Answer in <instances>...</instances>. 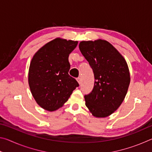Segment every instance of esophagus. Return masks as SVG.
Listing matches in <instances>:
<instances>
[{"mask_svg": "<svg viewBox=\"0 0 152 152\" xmlns=\"http://www.w3.org/2000/svg\"><path fill=\"white\" fill-rule=\"evenodd\" d=\"M77 81H78V82L79 84H81V78H80V77H78V78H77Z\"/></svg>", "mask_w": 152, "mask_h": 152, "instance_id": "34e87169", "label": "esophagus"}]
</instances>
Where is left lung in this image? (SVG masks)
<instances>
[{
  "mask_svg": "<svg viewBox=\"0 0 152 152\" xmlns=\"http://www.w3.org/2000/svg\"><path fill=\"white\" fill-rule=\"evenodd\" d=\"M79 48L95 80L91 92L84 95L86 106L94 117H108L119 107L127 92L130 83L127 64L105 40L81 42Z\"/></svg>",
  "mask_w": 152,
  "mask_h": 152,
  "instance_id": "obj_1",
  "label": "left lung"
}]
</instances>
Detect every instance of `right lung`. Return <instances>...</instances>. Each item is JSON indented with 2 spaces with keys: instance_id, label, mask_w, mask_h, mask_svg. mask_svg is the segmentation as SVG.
I'll return each instance as SVG.
<instances>
[{
  "instance_id": "obj_1",
  "label": "right lung",
  "mask_w": 152,
  "mask_h": 152,
  "mask_svg": "<svg viewBox=\"0 0 152 152\" xmlns=\"http://www.w3.org/2000/svg\"><path fill=\"white\" fill-rule=\"evenodd\" d=\"M77 44L78 42L56 38L43 46L33 57L29 85L35 101L43 109L49 111L58 109L79 86L76 79L68 74L69 55Z\"/></svg>"
}]
</instances>
